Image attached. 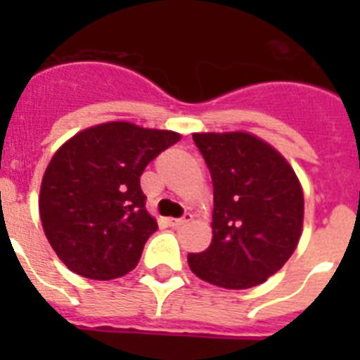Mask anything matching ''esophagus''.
Returning <instances> with one entry per match:
<instances>
[{
  "label": "esophagus",
  "mask_w": 360,
  "mask_h": 360,
  "mask_svg": "<svg viewBox=\"0 0 360 360\" xmlns=\"http://www.w3.org/2000/svg\"><path fill=\"white\" fill-rule=\"evenodd\" d=\"M191 219H193V214H189V212H187L184 218H169V219H167V224H169L171 227H180V225L189 224Z\"/></svg>",
  "instance_id": "1"
}]
</instances>
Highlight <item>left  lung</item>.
<instances>
[{"label":"left lung","mask_w":360,"mask_h":360,"mask_svg":"<svg viewBox=\"0 0 360 360\" xmlns=\"http://www.w3.org/2000/svg\"><path fill=\"white\" fill-rule=\"evenodd\" d=\"M214 187L212 240L189 254L203 281L245 290L265 283L294 254L303 232L304 198L281 153L249 131L193 133Z\"/></svg>","instance_id":"1"}]
</instances>
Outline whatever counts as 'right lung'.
<instances>
[{
	"label": "right lung",
	"instance_id": "add662e5",
	"mask_svg": "<svg viewBox=\"0 0 360 360\" xmlns=\"http://www.w3.org/2000/svg\"><path fill=\"white\" fill-rule=\"evenodd\" d=\"M182 135L111 120L75 133L53 153L39 191L46 240L72 272L115 279L141 259L157 219L146 211L141 174Z\"/></svg>",
	"mask_w": 360,
	"mask_h": 360
}]
</instances>
